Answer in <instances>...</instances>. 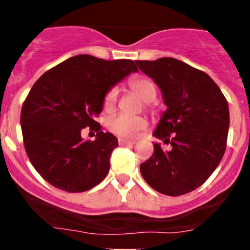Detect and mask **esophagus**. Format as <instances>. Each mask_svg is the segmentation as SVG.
I'll return each mask as SVG.
<instances>
[{
  "instance_id": "esophagus-1",
  "label": "esophagus",
  "mask_w": 250,
  "mask_h": 250,
  "mask_svg": "<svg viewBox=\"0 0 250 250\" xmlns=\"http://www.w3.org/2000/svg\"><path fill=\"white\" fill-rule=\"evenodd\" d=\"M119 145L120 146H133V145H135V141H129V140L119 139Z\"/></svg>"
}]
</instances>
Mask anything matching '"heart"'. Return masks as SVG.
<instances>
[{
	"instance_id": "heart-1",
	"label": "heart",
	"mask_w": 250,
	"mask_h": 250,
	"mask_svg": "<svg viewBox=\"0 0 250 250\" xmlns=\"http://www.w3.org/2000/svg\"><path fill=\"white\" fill-rule=\"evenodd\" d=\"M131 91L136 94L143 102L149 103L156 97V87L154 82L145 77H137L129 82ZM117 90L115 88L110 89L104 97V108L110 109L116 102ZM147 127V121L141 116L130 117L125 115H119L113 117L108 121V128L111 133L125 139H134L141 130Z\"/></svg>"
}]
</instances>
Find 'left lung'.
I'll list each match as a JSON object with an SVG mask.
<instances>
[{
    "mask_svg": "<svg viewBox=\"0 0 250 250\" xmlns=\"http://www.w3.org/2000/svg\"><path fill=\"white\" fill-rule=\"evenodd\" d=\"M162 93L163 111L153 136L170 143L141 163L142 177L159 193L179 196L199 188L216 169L226 150L229 108L211 77L187 63L162 57L135 61Z\"/></svg>",
    "mask_w": 250,
    "mask_h": 250,
    "instance_id": "8db88e82",
    "label": "left lung"
}]
</instances>
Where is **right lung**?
I'll list each match as a JSON object with an SVG mask.
<instances>
[{"label": "right lung", "instance_id": "right-lung-1", "mask_svg": "<svg viewBox=\"0 0 250 250\" xmlns=\"http://www.w3.org/2000/svg\"><path fill=\"white\" fill-rule=\"evenodd\" d=\"M131 60L76 55L44 73L28 94L21 111L24 148L36 171L54 187L81 193L107 176L110 156L119 146L103 133L95 117L105 94L129 74ZM98 131L94 142L81 136L83 127Z\"/></svg>", "mask_w": 250, "mask_h": 250}]
</instances>
